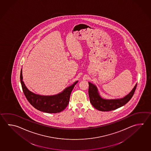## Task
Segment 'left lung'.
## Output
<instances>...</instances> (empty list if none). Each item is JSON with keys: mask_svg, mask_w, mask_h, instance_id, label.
Listing matches in <instances>:
<instances>
[{"mask_svg": "<svg viewBox=\"0 0 151 151\" xmlns=\"http://www.w3.org/2000/svg\"><path fill=\"white\" fill-rule=\"evenodd\" d=\"M88 83V93L91 104L96 109L101 111H112L124 105L132 99L137 87L136 84L132 91L128 95L124 97V98L114 99H106L101 98L99 95L96 86L91 82H89Z\"/></svg>", "mask_w": 151, "mask_h": 151, "instance_id": "left-lung-1", "label": "left lung"}]
</instances>
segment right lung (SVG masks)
<instances>
[{"label":"right lung","instance_id":"obj_1","mask_svg":"<svg viewBox=\"0 0 151 151\" xmlns=\"http://www.w3.org/2000/svg\"><path fill=\"white\" fill-rule=\"evenodd\" d=\"M20 80L23 93L27 101L36 109L44 112L56 113L62 111L69 104L70 95L78 81L66 88L60 93L53 96H42L29 91L23 81L22 71L20 73Z\"/></svg>","mask_w":151,"mask_h":151}]
</instances>
